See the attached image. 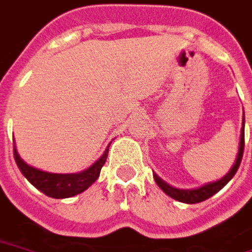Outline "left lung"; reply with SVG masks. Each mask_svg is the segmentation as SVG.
Listing matches in <instances>:
<instances>
[{
    "label": "left lung",
    "mask_w": 252,
    "mask_h": 252,
    "mask_svg": "<svg viewBox=\"0 0 252 252\" xmlns=\"http://www.w3.org/2000/svg\"><path fill=\"white\" fill-rule=\"evenodd\" d=\"M243 151H244V118H243V127H241V134H240V144H239V154H237V158L236 162L232 166V169L229 170V173H226L222 179H219L217 182H212L208 185L198 187V189H191V190H183V189H176L173 186L168 185L166 182H163L161 177L158 176L157 173H154V179L157 182V185L161 187V190L165 194H168L169 197H172L173 200L180 201V202H185V204H197L201 201L208 200L209 197H212L214 194H217L219 190H222L224 186L227 185L232 177L236 175V172L240 166L241 158H243Z\"/></svg>",
    "instance_id": "1"
}]
</instances>
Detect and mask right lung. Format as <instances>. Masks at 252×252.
<instances>
[{"instance_id":"obj_1","label":"right lung","mask_w":252,"mask_h":252,"mask_svg":"<svg viewBox=\"0 0 252 252\" xmlns=\"http://www.w3.org/2000/svg\"><path fill=\"white\" fill-rule=\"evenodd\" d=\"M109 146L106 147V150L99 157L98 161L94 162L89 169L79 172V173H50V172L35 169L20 158L15 144H13V157L22 175L26 177L35 189H38L41 193L52 198H69V197L83 193L98 179L101 168L104 166L106 157H108Z\"/></svg>"}]
</instances>
